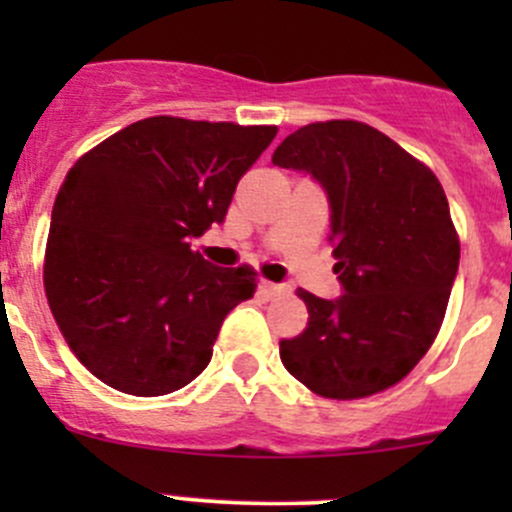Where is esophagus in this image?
<instances>
[{"instance_id":"esophagus-1","label":"esophagus","mask_w":512,"mask_h":512,"mask_svg":"<svg viewBox=\"0 0 512 512\" xmlns=\"http://www.w3.org/2000/svg\"><path fill=\"white\" fill-rule=\"evenodd\" d=\"M260 292H262V297H265V299H272V297H280V294L285 292V287H282V285H272V282L262 280L260 282Z\"/></svg>"}]
</instances>
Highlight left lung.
<instances>
[{
  "label": "left lung",
  "instance_id": "8db88e82",
  "mask_svg": "<svg viewBox=\"0 0 512 512\" xmlns=\"http://www.w3.org/2000/svg\"><path fill=\"white\" fill-rule=\"evenodd\" d=\"M272 163L307 170L332 208L339 299L299 289L307 329L282 339L285 369L324 399L399 384L431 349L461 260L446 193L426 163L361 121L289 133Z\"/></svg>",
  "mask_w": 512,
  "mask_h": 512
}]
</instances>
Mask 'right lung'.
<instances>
[{"instance_id": "obj_1", "label": "right lung", "mask_w": 512, "mask_h": 512, "mask_svg": "<svg viewBox=\"0 0 512 512\" xmlns=\"http://www.w3.org/2000/svg\"><path fill=\"white\" fill-rule=\"evenodd\" d=\"M277 126L151 116L84 153L61 183L44 252L51 314L76 359L111 389L163 396L213 356L223 319L257 289L250 265L190 250Z\"/></svg>"}]
</instances>
